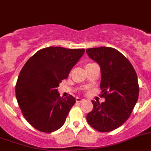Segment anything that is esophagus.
I'll use <instances>...</instances> for the list:
<instances>
[{"mask_svg":"<svg viewBox=\"0 0 151 151\" xmlns=\"http://www.w3.org/2000/svg\"><path fill=\"white\" fill-rule=\"evenodd\" d=\"M76 102H78V103H81L84 101V99L81 98H78V97H77V98L76 99Z\"/></svg>","mask_w":151,"mask_h":151,"instance_id":"34e87169","label":"esophagus"}]
</instances>
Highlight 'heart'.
<instances>
[{
    "mask_svg": "<svg viewBox=\"0 0 151 151\" xmlns=\"http://www.w3.org/2000/svg\"><path fill=\"white\" fill-rule=\"evenodd\" d=\"M91 64H92V63H87V64H86L85 67H89V66H90V65H91Z\"/></svg>",
    "mask_w": 151,
    "mask_h": 151,
    "instance_id": "heart-1",
    "label": "heart"
}]
</instances>
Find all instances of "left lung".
I'll list each match as a JSON object with an SVG mask.
<instances>
[{
  "instance_id": "left-lung-1",
  "label": "left lung",
  "mask_w": 151,
  "mask_h": 151,
  "mask_svg": "<svg viewBox=\"0 0 151 151\" xmlns=\"http://www.w3.org/2000/svg\"><path fill=\"white\" fill-rule=\"evenodd\" d=\"M86 52L101 67L100 96L105 99L102 103L92 101L93 108L87 115V121L98 131H112L127 121L137 102V75L128 59L116 49L95 47Z\"/></svg>"
}]
</instances>
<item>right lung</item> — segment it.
I'll use <instances>...</instances> for the list:
<instances>
[{
    "mask_svg": "<svg viewBox=\"0 0 151 151\" xmlns=\"http://www.w3.org/2000/svg\"><path fill=\"white\" fill-rule=\"evenodd\" d=\"M84 49L49 47L29 58L15 85L18 104L26 120L44 133L59 129L66 121L76 99L71 95L63 98L57 87L68 78Z\"/></svg>",
    "mask_w": 151,
    "mask_h": 151,
    "instance_id": "add662e5",
    "label": "right lung"
}]
</instances>
